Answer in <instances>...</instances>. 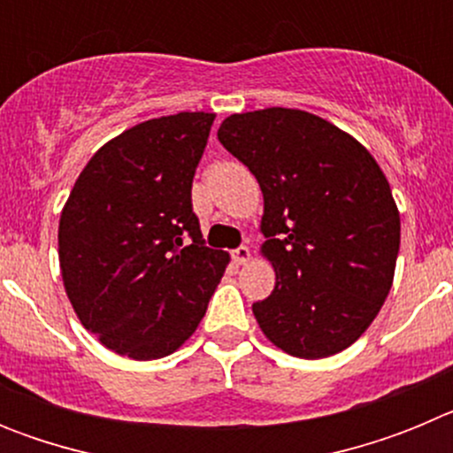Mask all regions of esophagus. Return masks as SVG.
Here are the masks:
<instances>
[{
  "mask_svg": "<svg viewBox=\"0 0 453 453\" xmlns=\"http://www.w3.org/2000/svg\"><path fill=\"white\" fill-rule=\"evenodd\" d=\"M231 258H234L235 265H247V261L251 258L250 247L242 245V247H238V250H234V251H231Z\"/></svg>",
  "mask_w": 453,
  "mask_h": 453,
  "instance_id": "34e87169",
  "label": "esophagus"
}]
</instances>
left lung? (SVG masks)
I'll use <instances>...</instances> for the list:
<instances>
[{
    "instance_id": "left-lung-1",
    "label": "left lung",
    "mask_w": 453,
    "mask_h": 453,
    "mask_svg": "<svg viewBox=\"0 0 453 453\" xmlns=\"http://www.w3.org/2000/svg\"><path fill=\"white\" fill-rule=\"evenodd\" d=\"M224 150L263 190L272 295L251 306L286 354L326 358L354 345L381 311L399 254V211L370 151L326 119L263 108L224 119Z\"/></svg>"
}]
</instances>
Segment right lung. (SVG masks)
I'll use <instances>...</instances> for the list:
<instances>
[{
    "label": "right lung",
    "instance_id": "add662e5",
    "mask_svg": "<svg viewBox=\"0 0 453 453\" xmlns=\"http://www.w3.org/2000/svg\"><path fill=\"white\" fill-rule=\"evenodd\" d=\"M215 113L135 124L92 156L58 224V261L74 313L104 347L134 361L186 342L229 263L206 247L192 179Z\"/></svg>",
    "mask_w": 453,
    "mask_h": 453
}]
</instances>
